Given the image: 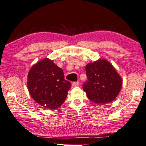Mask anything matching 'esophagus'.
Here are the masks:
<instances>
[{
  "mask_svg": "<svg viewBox=\"0 0 146 146\" xmlns=\"http://www.w3.org/2000/svg\"><path fill=\"white\" fill-rule=\"evenodd\" d=\"M79 85V82H74L72 84V86L73 87H77V86Z\"/></svg>",
  "mask_w": 146,
  "mask_h": 146,
  "instance_id": "esophagus-1",
  "label": "esophagus"
}]
</instances>
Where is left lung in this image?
Wrapping results in <instances>:
<instances>
[{"instance_id": "left-lung-1", "label": "left lung", "mask_w": 146, "mask_h": 146, "mask_svg": "<svg viewBox=\"0 0 146 146\" xmlns=\"http://www.w3.org/2000/svg\"><path fill=\"white\" fill-rule=\"evenodd\" d=\"M85 70L88 80L82 89L89 100L100 105L113 102L123 85L121 76L114 66L105 59H99L89 63Z\"/></svg>"}]
</instances>
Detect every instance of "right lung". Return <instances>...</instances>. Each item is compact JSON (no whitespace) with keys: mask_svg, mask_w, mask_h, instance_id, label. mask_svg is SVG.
<instances>
[{"mask_svg":"<svg viewBox=\"0 0 146 146\" xmlns=\"http://www.w3.org/2000/svg\"><path fill=\"white\" fill-rule=\"evenodd\" d=\"M28 91L34 100L47 109H57L64 103L71 83L64 79V72L44 58L30 68L27 81Z\"/></svg>","mask_w":146,"mask_h":146,"instance_id":"obj_1","label":"right lung"}]
</instances>
